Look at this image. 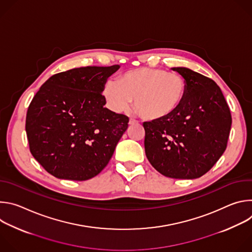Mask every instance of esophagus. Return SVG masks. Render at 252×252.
<instances>
[{
    "instance_id": "1",
    "label": "esophagus",
    "mask_w": 252,
    "mask_h": 252,
    "mask_svg": "<svg viewBox=\"0 0 252 252\" xmlns=\"http://www.w3.org/2000/svg\"><path fill=\"white\" fill-rule=\"evenodd\" d=\"M137 123H138V122H137L136 120H134V119H130L129 122H128L129 125H135V124H137Z\"/></svg>"
}]
</instances>
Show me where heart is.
Here are the masks:
<instances>
[{
	"label": "heart",
	"instance_id": "obj_1",
	"mask_svg": "<svg viewBox=\"0 0 252 252\" xmlns=\"http://www.w3.org/2000/svg\"><path fill=\"white\" fill-rule=\"evenodd\" d=\"M101 94L116 113L126 111L134 98V109L147 121H161L174 115L188 94L186 79L163 68L139 67L126 71L119 81L107 79Z\"/></svg>",
	"mask_w": 252,
	"mask_h": 252
}]
</instances>
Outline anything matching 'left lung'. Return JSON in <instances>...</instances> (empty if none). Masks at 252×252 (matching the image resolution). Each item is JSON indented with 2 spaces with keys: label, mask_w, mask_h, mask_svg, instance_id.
<instances>
[{
  "label": "left lung",
  "mask_w": 252,
  "mask_h": 252,
  "mask_svg": "<svg viewBox=\"0 0 252 252\" xmlns=\"http://www.w3.org/2000/svg\"><path fill=\"white\" fill-rule=\"evenodd\" d=\"M172 69L186 79L188 94L171 117L143 123L146 155L151 164L164 176L197 178L224 153L231 115L214 81L188 67Z\"/></svg>",
  "instance_id": "obj_1"
}]
</instances>
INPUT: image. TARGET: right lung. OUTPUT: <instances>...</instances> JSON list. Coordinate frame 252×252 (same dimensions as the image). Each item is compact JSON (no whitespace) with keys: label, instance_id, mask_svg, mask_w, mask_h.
<instances>
[{"label":"right lung","instance_id":"right-lung-1","mask_svg":"<svg viewBox=\"0 0 252 252\" xmlns=\"http://www.w3.org/2000/svg\"><path fill=\"white\" fill-rule=\"evenodd\" d=\"M119 68L114 64L63 71L32 99L26 118L30 152L55 177L87 181L112 158L128 118L103 107L101 90Z\"/></svg>","mask_w":252,"mask_h":252}]
</instances>
